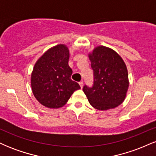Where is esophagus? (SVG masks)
<instances>
[{
    "label": "esophagus",
    "mask_w": 156,
    "mask_h": 156,
    "mask_svg": "<svg viewBox=\"0 0 156 156\" xmlns=\"http://www.w3.org/2000/svg\"><path fill=\"white\" fill-rule=\"evenodd\" d=\"M79 85H80V88H82V87H83V81H80L79 82Z\"/></svg>",
    "instance_id": "obj_1"
}]
</instances>
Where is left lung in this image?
Segmentation results:
<instances>
[{
    "label": "left lung",
    "instance_id": "obj_1",
    "mask_svg": "<svg viewBox=\"0 0 156 156\" xmlns=\"http://www.w3.org/2000/svg\"><path fill=\"white\" fill-rule=\"evenodd\" d=\"M89 57L93 84L85 85L83 90L89 103L98 110L116 108L124 101L129 85L125 62L115 51L104 46L96 48Z\"/></svg>",
    "mask_w": 156,
    "mask_h": 156
}]
</instances>
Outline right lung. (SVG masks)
<instances>
[{
    "label": "right lung",
    "mask_w": 156,
    "mask_h": 156,
    "mask_svg": "<svg viewBox=\"0 0 156 156\" xmlns=\"http://www.w3.org/2000/svg\"><path fill=\"white\" fill-rule=\"evenodd\" d=\"M69 50L58 44L46 51L35 64L31 74L32 92L44 106L58 108L67 103L79 84L70 77L73 70L68 65Z\"/></svg>",
    "instance_id": "right-lung-1"
}]
</instances>
